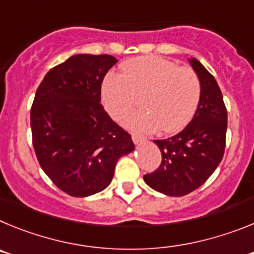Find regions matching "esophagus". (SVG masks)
Masks as SVG:
<instances>
[{
  "mask_svg": "<svg viewBox=\"0 0 254 254\" xmlns=\"http://www.w3.org/2000/svg\"><path fill=\"white\" fill-rule=\"evenodd\" d=\"M132 141H133L134 145H141V143H143L145 141H146V138L142 137V136H140V134L133 133L132 134Z\"/></svg>",
  "mask_w": 254,
  "mask_h": 254,
  "instance_id": "obj_1",
  "label": "esophagus"
}]
</instances>
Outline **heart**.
<instances>
[{
	"label": "heart",
	"instance_id": "heart-1",
	"mask_svg": "<svg viewBox=\"0 0 254 254\" xmlns=\"http://www.w3.org/2000/svg\"><path fill=\"white\" fill-rule=\"evenodd\" d=\"M121 68V75L109 73L102 85L103 104L113 120H122L141 97L142 108L125 120L132 131L176 133L192 121L201 99L193 69L161 57L132 58Z\"/></svg>",
	"mask_w": 254,
	"mask_h": 254
}]
</instances>
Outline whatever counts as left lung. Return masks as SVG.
<instances>
[{"label": "left lung", "mask_w": 254, "mask_h": 254, "mask_svg": "<svg viewBox=\"0 0 254 254\" xmlns=\"http://www.w3.org/2000/svg\"><path fill=\"white\" fill-rule=\"evenodd\" d=\"M201 82V99L193 118L173 137L154 140L161 151L160 167L143 176L152 190L170 197L190 193L205 183L223 159L228 112L216 80L196 58H188Z\"/></svg>", "instance_id": "1"}]
</instances>
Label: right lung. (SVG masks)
Returning a JSON list of instances; mask_svg holds the SVG:
<instances>
[{
  "instance_id": "right-lung-1",
  "label": "right lung",
  "mask_w": 254,
  "mask_h": 254,
  "mask_svg": "<svg viewBox=\"0 0 254 254\" xmlns=\"http://www.w3.org/2000/svg\"><path fill=\"white\" fill-rule=\"evenodd\" d=\"M117 62L109 55H75L49 69L35 93L30 111L35 155L69 196L105 190L118 159L134 150L131 134L100 104L103 78Z\"/></svg>"
}]
</instances>
